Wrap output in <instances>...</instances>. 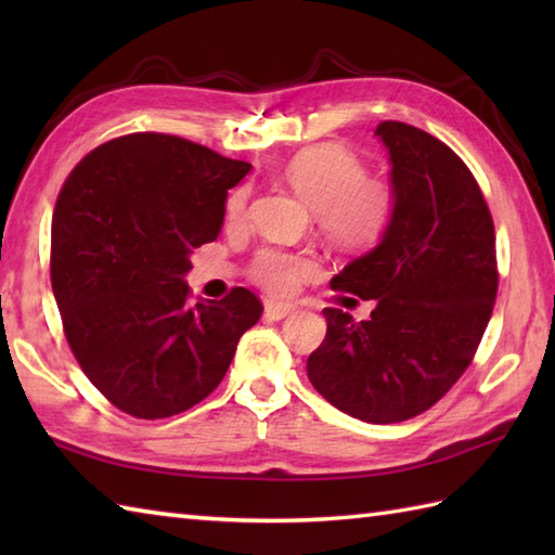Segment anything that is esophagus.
Listing matches in <instances>:
<instances>
[{
  "label": "esophagus",
  "instance_id": "34e87169",
  "mask_svg": "<svg viewBox=\"0 0 555 555\" xmlns=\"http://www.w3.org/2000/svg\"><path fill=\"white\" fill-rule=\"evenodd\" d=\"M293 305H288V302H269L267 308H264V314H267V320H271V322H281V320H286V317H291L293 314Z\"/></svg>",
  "mask_w": 555,
  "mask_h": 555
}]
</instances>
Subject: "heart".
Segmentation results:
<instances>
[{"label": "heart", "instance_id": "heart-1", "mask_svg": "<svg viewBox=\"0 0 555 555\" xmlns=\"http://www.w3.org/2000/svg\"><path fill=\"white\" fill-rule=\"evenodd\" d=\"M284 181L314 211L322 233L344 247L374 243L386 231L396 209L393 185L376 176H364L362 162L340 145H312L284 164ZM247 188L241 185L227 197V223L245 219ZM310 257L281 250L257 253L250 276L271 293H288L310 274Z\"/></svg>", "mask_w": 555, "mask_h": 555}]
</instances>
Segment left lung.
<instances>
[{
	"label": "left lung",
	"instance_id": "1",
	"mask_svg": "<svg viewBox=\"0 0 555 555\" xmlns=\"http://www.w3.org/2000/svg\"><path fill=\"white\" fill-rule=\"evenodd\" d=\"M374 135L388 152L396 209L376 247L332 288L376 305L362 322L324 310L326 338L308 376L346 415L391 424L429 410L473 362L499 291L496 235L451 147L400 121H382Z\"/></svg>",
	"mask_w": 555,
	"mask_h": 555
}]
</instances>
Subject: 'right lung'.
Segmentation results:
<instances>
[{"label":"right lung","mask_w":555,"mask_h":555,"mask_svg":"<svg viewBox=\"0 0 555 555\" xmlns=\"http://www.w3.org/2000/svg\"><path fill=\"white\" fill-rule=\"evenodd\" d=\"M250 164L164 133H131L70 171L52 217V291L64 334L98 391L162 420L221 384L262 317L247 288L191 302L195 247L217 241L227 193Z\"/></svg>","instance_id":"obj_1"}]
</instances>
